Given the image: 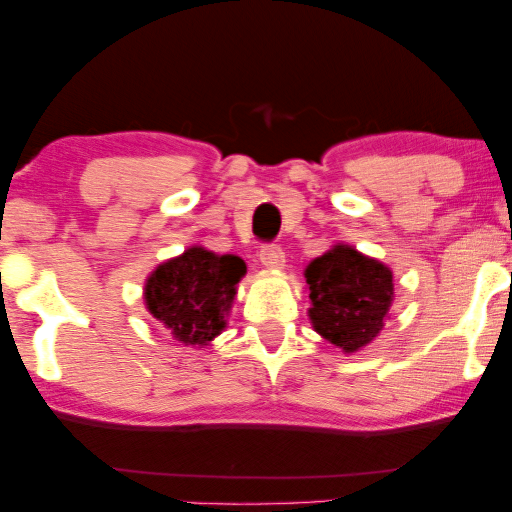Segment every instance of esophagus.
<instances>
[{"label": "esophagus", "mask_w": 512, "mask_h": 512, "mask_svg": "<svg viewBox=\"0 0 512 512\" xmlns=\"http://www.w3.org/2000/svg\"><path fill=\"white\" fill-rule=\"evenodd\" d=\"M261 263L265 268H272V270H279L284 268L286 263V256H284V249L279 247V244H263L261 247Z\"/></svg>", "instance_id": "1"}]
</instances>
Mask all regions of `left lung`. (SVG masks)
Returning <instances> with one entry per match:
<instances>
[{
  "instance_id": "1",
  "label": "left lung",
  "mask_w": 512,
  "mask_h": 512,
  "mask_svg": "<svg viewBox=\"0 0 512 512\" xmlns=\"http://www.w3.org/2000/svg\"><path fill=\"white\" fill-rule=\"evenodd\" d=\"M305 279L310 319L321 338L347 354L377 338L394 300V275L387 265L347 244H335L307 265Z\"/></svg>"
}]
</instances>
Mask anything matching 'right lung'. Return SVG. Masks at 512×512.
Returning a JSON list of instances; mask_svg holds the SVG:
<instances>
[{"label":"right lung","mask_w":512,"mask_h":512,"mask_svg":"<svg viewBox=\"0 0 512 512\" xmlns=\"http://www.w3.org/2000/svg\"><path fill=\"white\" fill-rule=\"evenodd\" d=\"M244 272L247 265L240 256L191 247L151 272L144 286L146 310L179 342L202 347L226 328Z\"/></svg>","instance_id":"1"}]
</instances>
